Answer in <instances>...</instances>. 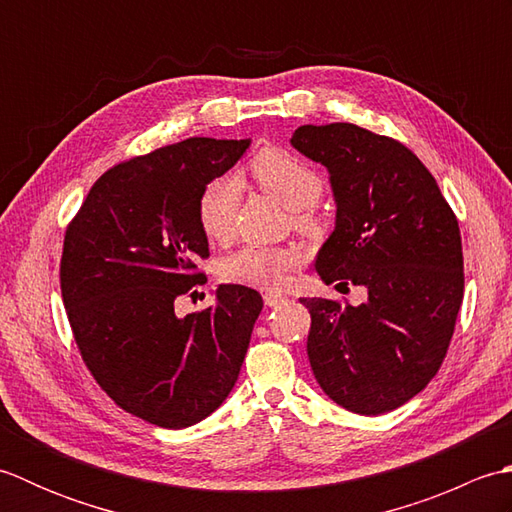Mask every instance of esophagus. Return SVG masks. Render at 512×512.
<instances>
[{"label": "esophagus", "instance_id": "1", "mask_svg": "<svg viewBox=\"0 0 512 512\" xmlns=\"http://www.w3.org/2000/svg\"><path fill=\"white\" fill-rule=\"evenodd\" d=\"M286 301H288V297L279 295V292H266L264 295V303L268 308H279V306H284Z\"/></svg>", "mask_w": 512, "mask_h": 512}]
</instances>
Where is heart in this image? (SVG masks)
I'll list each match as a JSON object with an SVG mask.
<instances>
[{
	"label": "heart",
	"instance_id": "b5f03b06",
	"mask_svg": "<svg viewBox=\"0 0 512 512\" xmlns=\"http://www.w3.org/2000/svg\"><path fill=\"white\" fill-rule=\"evenodd\" d=\"M248 176L259 189L292 211L295 226L308 231L317 224L310 206L319 202L323 180L306 162L286 149L270 147L250 160ZM237 202L239 184L233 178H215L202 189L195 215L209 242L224 244L233 237ZM301 259V250L295 246H244L222 259L217 275L226 284L277 288L284 284L290 270L301 264Z\"/></svg>",
	"mask_w": 512,
	"mask_h": 512
}]
</instances>
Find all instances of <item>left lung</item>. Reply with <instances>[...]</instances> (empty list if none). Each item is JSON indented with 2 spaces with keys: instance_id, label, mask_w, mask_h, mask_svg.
I'll return each mask as SVG.
<instances>
[{
  "instance_id": "8db88e82",
  "label": "left lung",
  "mask_w": 512,
  "mask_h": 512,
  "mask_svg": "<svg viewBox=\"0 0 512 512\" xmlns=\"http://www.w3.org/2000/svg\"><path fill=\"white\" fill-rule=\"evenodd\" d=\"M292 147L330 171L336 226L317 255L325 284L365 286L361 306L301 299L308 358L336 405L378 416L429 385L464 297L458 217L398 140L352 123L301 125Z\"/></svg>"
}]
</instances>
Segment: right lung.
Segmentation results:
<instances>
[{
    "instance_id": "1",
    "label": "right lung",
    "mask_w": 512,
    "mask_h": 512,
    "mask_svg": "<svg viewBox=\"0 0 512 512\" xmlns=\"http://www.w3.org/2000/svg\"><path fill=\"white\" fill-rule=\"evenodd\" d=\"M248 145L187 138L125 160L65 228L61 295L83 363L118 407L158 427H191L222 405L264 308L257 290L235 284L202 312L173 308L204 279L200 193Z\"/></svg>"
}]
</instances>
